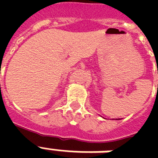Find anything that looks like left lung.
<instances>
[{
	"label": "left lung",
	"mask_w": 158,
	"mask_h": 158,
	"mask_svg": "<svg viewBox=\"0 0 158 158\" xmlns=\"http://www.w3.org/2000/svg\"><path fill=\"white\" fill-rule=\"evenodd\" d=\"M116 120H117V119H116Z\"/></svg>",
	"instance_id": "obj_1"
}]
</instances>
